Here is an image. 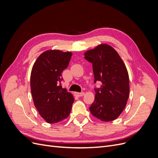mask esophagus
I'll list each match as a JSON object with an SVG mask.
<instances>
[{"label": "esophagus", "mask_w": 158, "mask_h": 158, "mask_svg": "<svg viewBox=\"0 0 158 158\" xmlns=\"http://www.w3.org/2000/svg\"><path fill=\"white\" fill-rule=\"evenodd\" d=\"M75 95H76V96H78V97H82V96H83V95H84V92H81V93H75Z\"/></svg>", "instance_id": "34e87169"}]
</instances>
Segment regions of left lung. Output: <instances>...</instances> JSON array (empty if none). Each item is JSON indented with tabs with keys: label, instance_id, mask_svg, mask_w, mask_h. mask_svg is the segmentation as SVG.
<instances>
[{
	"label": "left lung",
	"instance_id": "left-lung-1",
	"mask_svg": "<svg viewBox=\"0 0 158 158\" xmlns=\"http://www.w3.org/2000/svg\"><path fill=\"white\" fill-rule=\"evenodd\" d=\"M84 58L92 63L95 99L89 107L92 115L103 121L116 119L125 109L129 96V77L125 63L112 47L102 44L85 52Z\"/></svg>",
	"mask_w": 158,
	"mask_h": 158
}]
</instances>
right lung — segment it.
Segmentation results:
<instances>
[{"instance_id":"add662e5","label":"right lung","mask_w":158,"mask_h":158,"mask_svg":"<svg viewBox=\"0 0 158 158\" xmlns=\"http://www.w3.org/2000/svg\"><path fill=\"white\" fill-rule=\"evenodd\" d=\"M73 53L48 50L37 59L31 73L30 86L34 106L44 120L56 123L67 118L74 99L62 88L63 71L68 67Z\"/></svg>"}]
</instances>
